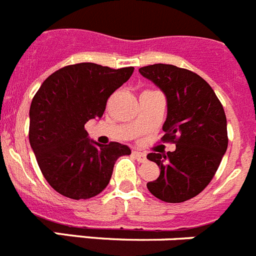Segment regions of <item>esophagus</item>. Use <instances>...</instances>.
Instances as JSON below:
<instances>
[{
    "instance_id": "1",
    "label": "esophagus",
    "mask_w": 256,
    "mask_h": 256,
    "mask_svg": "<svg viewBox=\"0 0 256 256\" xmlns=\"http://www.w3.org/2000/svg\"><path fill=\"white\" fill-rule=\"evenodd\" d=\"M133 154H134V157L137 158V161H140V162H144V161L147 160V156L144 152H140V151H133Z\"/></svg>"
}]
</instances>
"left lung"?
<instances>
[{
	"label": "left lung",
	"instance_id": "8db88e82",
	"mask_svg": "<svg viewBox=\"0 0 256 256\" xmlns=\"http://www.w3.org/2000/svg\"><path fill=\"white\" fill-rule=\"evenodd\" d=\"M140 74L165 94L162 140L176 144L166 154H147L160 168V176L147 188L161 200L182 203L198 196L214 176L228 144L226 114L213 88L189 70L157 63Z\"/></svg>",
	"mask_w": 256,
	"mask_h": 256
}]
</instances>
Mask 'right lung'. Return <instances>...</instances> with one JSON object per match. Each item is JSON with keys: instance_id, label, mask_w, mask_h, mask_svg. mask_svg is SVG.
<instances>
[{"instance_id": "right-lung-1", "label": "right lung", "mask_w": 256, "mask_h": 256, "mask_svg": "<svg viewBox=\"0 0 256 256\" xmlns=\"http://www.w3.org/2000/svg\"><path fill=\"white\" fill-rule=\"evenodd\" d=\"M134 68L112 70L96 63L66 66L42 84L30 105V146L42 174L56 192L71 199L98 196L109 184L114 164L130 148L100 144L85 124L102 118L106 102Z\"/></svg>"}]
</instances>
